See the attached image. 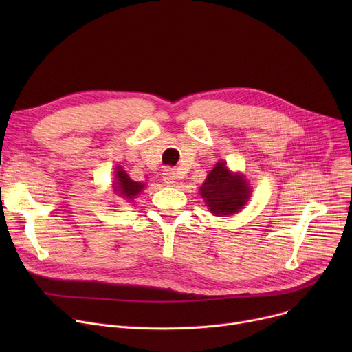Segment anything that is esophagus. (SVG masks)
<instances>
[{"label": "esophagus", "mask_w": 352, "mask_h": 352, "mask_svg": "<svg viewBox=\"0 0 352 352\" xmlns=\"http://www.w3.org/2000/svg\"><path fill=\"white\" fill-rule=\"evenodd\" d=\"M162 178H164L165 184H168V186H171V184L175 182V171L173 168H165L162 171Z\"/></svg>", "instance_id": "obj_1"}]
</instances>
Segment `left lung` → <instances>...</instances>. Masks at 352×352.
Wrapping results in <instances>:
<instances>
[{
  "instance_id": "8db88e82",
  "label": "left lung",
  "mask_w": 352,
  "mask_h": 352,
  "mask_svg": "<svg viewBox=\"0 0 352 352\" xmlns=\"http://www.w3.org/2000/svg\"><path fill=\"white\" fill-rule=\"evenodd\" d=\"M206 204L214 215H230L241 210L250 197L245 179L231 174L224 162H218L199 188Z\"/></svg>"
}]
</instances>
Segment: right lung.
Masks as SVG:
<instances>
[{"label":"right lung","instance_id":"obj_1","mask_svg":"<svg viewBox=\"0 0 352 352\" xmlns=\"http://www.w3.org/2000/svg\"><path fill=\"white\" fill-rule=\"evenodd\" d=\"M116 178H117L116 191L124 199L133 201V198H135V195H138L142 191V188H144V184L133 181L131 178L128 177V174L121 168V166H117Z\"/></svg>","mask_w":352,"mask_h":352}]
</instances>
